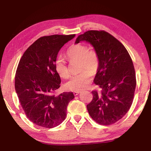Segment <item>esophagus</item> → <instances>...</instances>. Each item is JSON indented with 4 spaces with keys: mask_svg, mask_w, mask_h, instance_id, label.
I'll return each mask as SVG.
<instances>
[{
    "mask_svg": "<svg viewBox=\"0 0 151 151\" xmlns=\"http://www.w3.org/2000/svg\"><path fill=\"white\" fill-rule=\"evenodd\" d=\"M73 93H74V94L75 96H77V95H78L80 93V92H79V91H75V92H74Z\"/></svg>",
    "mask_w": 151,
    "mask_h": 151,
    "instance_id": "obj_1",
    "label": "esophagus"
}]
</instances>
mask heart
Here are the masks:
<instances>
[{"label": "heart", "instance_id": "b5f03b06", "mask_svg": "<svg viewBox=\"0 0 151 151\" xmlns=\"http://www.w3.org/2000/svg\"><path fill=\"white\" fill-rule=\"evenodd\" d=\"M68 61L79 60V74L72 76L66 84L65 87L72 91H80L87 88L91 83L92 74L97 72L99 59L97 52L94 50H89L84 44L72 45L66 53ZM55 68L58 74L62 78L66 79L69 76L70 72L66 62L62 58H58L55 63Z\"/></svg>", "mask_w": 151, "mask_h": 151}]
</instances>
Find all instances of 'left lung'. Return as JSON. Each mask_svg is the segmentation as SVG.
<instances>
[{
	"label": "left lung",
	"mask_w": 151,
	"mask_h": 151,
	"mask_svg": "<svg viewBox=\"0 0 151 151\" xmlns=\"http://www.w3.org/2000/svg\"><path fill=\"white\" fill-rule=\"evenodd\" d=\"M82 41L93 45L99 59L94 82L101 91H92L93 98L87 109L99 124H113L126 115L133 102L136 77L132 60L123 45L105 31H86L75 43Z\"/></svg>",
	"instance_id": "obj_1"
}]
</instances>
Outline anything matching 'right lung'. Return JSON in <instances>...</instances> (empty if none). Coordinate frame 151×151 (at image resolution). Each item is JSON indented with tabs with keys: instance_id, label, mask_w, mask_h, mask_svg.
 Returning a JSON list of instances; mask_svg holds the SVG:
<instances>
[{
	"instance_id": "add662e5",
	"label": "right lung",
	"mask_w": 151,
	"mask_h": 151,
	"mask_svg": "<svg viewBox=\"0 0 151 151\" xmlns=\"http://www.w3.org/2000/svg\"><path fill=\"white\" fill-rule=\"evenodd\" d=\"M76 35L43 36L22 55L15 76V89L27 118L36 125L55 127L65 119L72 92L55 95L61 79L55 68L58 52Z\"/></svg>"
}]
</instances>
